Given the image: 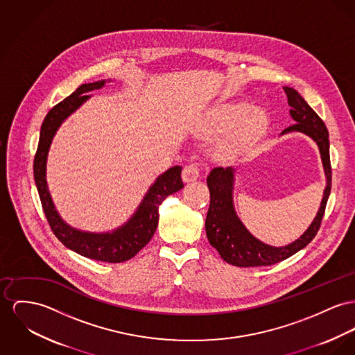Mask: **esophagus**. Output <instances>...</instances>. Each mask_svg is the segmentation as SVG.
<instances>
[{
    "label": "esophagus",
    "mask_w": 355,
    "mask_h": 355,
    "mask_svg": "<svg viewBox=\"0 0 355 355\" xmlns=\"http://www.w3.org/2000/svg\"><path fill=\"white\" fill-rule=\"evenodd\" d=\"M182 178L184 180V183H191L193 180H196L199 178V166L196 163H191L184 166Z\"/></svg>",
    "instance_id": "obj_1"
}]
</instances>
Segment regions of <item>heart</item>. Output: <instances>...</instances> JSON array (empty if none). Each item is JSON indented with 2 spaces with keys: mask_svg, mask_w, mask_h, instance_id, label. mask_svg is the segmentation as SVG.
<instances>
[{
  "mask_svg": "<svg viewBox=\"0 0 355 355\" xmlns=\"http://www.w3.org/2000/svg\"><path fill=\"white\" fill-rule=\"evenodd\" d=\"M268 119L263 112L253 110L249 102H232L219 106L209 119V130L223 136L234 130L236 132L223 145V150L230 156L246 153L265 133Z\"/></svg>",
  "mask_w": 355,
  "mask_h": 355,
  "instance_id": "b5f03b06",
  "label": "heart"
}]
</instances>
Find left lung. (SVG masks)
Returning <instances> with one entry per match:
<instances>
[{
	"label": "left lung",
	"mask_w": 355,
	"mask_h": 355,
	"mask_svg": "<svg viewBox=\"0 0 355 355\" xmlns=\"http://www.w3.org/2000/svg\"><path fill=\"white\" fill-rule=\"evenodd\" d=\"M291 106L289 114L295 121L293 125L284 129L282 136L299 132L316 142L322 164L326 175V189L323 192L320 207L307 230L285 246H272L263 243L250 234L238 218L233 202L234 168L216 166L207 176V187L210 189V207L206 216V234L211 246L218 250L220 257L234 266H266L293 256L316 236L331 191L330 141L329 130L324 122L309 107L304 98L292 87H284Z\"/></svg>",
	"instance_id": "1"
}]
</instances>
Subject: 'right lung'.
Listing matches in <instances>:
<instances>
[{
  "label": "right lung",
  "instance_id": "add662e5",
  "mask_svg": "<svg viewBox=\"0 0 355 355\" xmlns=\"http://www.w3.org/2000/svg\"><path fill=\"white\" fill-rule=\"evenodd\" d=\"M109 80H96L79 86L70 96L59 102L48 112L40 129L37 152L33 162V176L48 223L58 239L75 253L103 262H123L135 257L150 241L159 223V206L168 195L183 189L182 166H171L156 178L148 189L135 214L117 229L105 233L85 232L70 226L59 215L51 198L47 184L48 152L60 125L78 110L92 95Z\"/></svg>",
  "mask_w": 355,
  "mask_h": 355
}]
</instances>
